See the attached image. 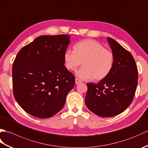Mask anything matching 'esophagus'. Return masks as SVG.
Instances as JSON below:
<instances>
[{
  "instance_id": "1",
  "label": "esophagus",
  "mask_w": 148,
  "mask_h": 148,
  "mask_svg": "<svg viewBox=\"0 0 148 148\" xmlns=\"http://www.w3.org/2000/svg\"><path fill=\"white\" fill-rule=\"evenodd\" d=\"M81 82H82L81 80H80L79 79H78V78H76V79H75V83H76V84H79Z\"/></svg>"
}]
</instances>
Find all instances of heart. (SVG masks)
I'll list each match as a JSON object with an SVG mask.
<instances>
[{"label":"heart","mask_w":148,"mask_h":148,"mask_svg":"<svg viewBox=\"0 0 148 148\" xmlns=\"http://www.w3.org/2000/svg\"><path fill=\"white\" fill-rule=\"evenodd\" d=\"M73 49L64 51V65L69 71H75L82 63L83 67L77 72V76L80 79L94 78L96 81H101L112 71L115 62L114 53L97 40H81L75 44Z\"/></svg>","instance_id":"heart-1"}]
</instances>
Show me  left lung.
I'll use <instances>...</instances> for the list:
<instances>
[{"instance_id":"obj_1","label":"left lung","mask_w":148,"mask_h":148,"mask_svg":"<svg viewBox=\"0 0 148 148\" xmlns=\"http://www.w3.org/2000/svg\"><path fill=\"white\" fill-rule=\"evenodd\" d=\"M115 56L112 71L98 83H87L86 106L101 117L120 114L134 99L137 86L138 72L131 53L111 37L108 38Z\"/></svg>"}]
</instances>
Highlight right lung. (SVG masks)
Listing matches in <instances>:
<instances>
[{
    "label": "right lung",
    "mask_w": 148,
    "mask_h": 148,
    "mask_svg": "<svg viewBox=\"0 0 148 148\" xmlns=\"http://www.w3.org/2000/svg\"><path fill=\"white\" fill-rule=\"evenodd\" d=\"M67 35L39 36L18 53L12 68L15 100L25 111L39 118L63 108L75 77L64 65Z\"/></svg>",
    "instance_id": "add662e5"
}]
</instances>
